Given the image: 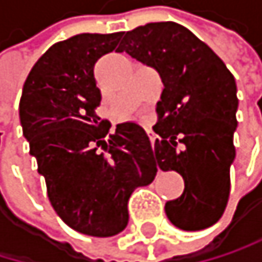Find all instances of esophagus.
I'll use <instances>...</instances> for the list:
<instances>
[{"instance_id": "34e87169", "label": "esophagus", "mask_w": 262, "mask_h": 262, "mask_svg": "<svg viewBox=\"0 0 262 262\" xmlns=\"http://www.w3.org/2000/svg\"><path fill=\"white\" fill-rule=\"evenodd\" d=\"M147 137H149L150 144H152V149H154V144H156V135H154V132H150V130H147Z\"/></svg>"}]
</instances>
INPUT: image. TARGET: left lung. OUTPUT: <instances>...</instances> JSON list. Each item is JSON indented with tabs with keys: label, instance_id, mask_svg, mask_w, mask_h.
<instances>
[{
	"label": "left lung",
	"instance_id": "obj_1",
	"mask_svg": "<svg viewBox=\"0 0 262 262\" xmlns=\"http://www.w3.org/2000/svg\"><path fill=\"white\" fill-rule=\"evenodd\" d=\"M118 52L154 67L163 91L157 103L154 159L184 178V192L166 201L174 226L200 231L220 220L229 198L236 157V81L225 62L192 31L159 21L127 31Z\"/></svg>",
	"mask_w": 262,
	"mask_h": 262
}]
</instances>
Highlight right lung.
Instances as JSON below:
<instances>
[{"instance_id": "1", "label": "right lung", "mask_w": 262, "mask_h": 262, "mask_svg": "<svg viewBox=\"0 0 262 262\" xmlns=\"http://www.w3.org/2000/svg\"><path fill=\"white\" fill-rule=\"evenodd\" d=\"M122 33L77 34L50 47L33 66L20 99L29 154L56 214L86 236L110 237L127 226V201L154 181L157 162L144 130L110 124L96 113L100 89L94 66Z\"/></svg>"}]
</instances>
